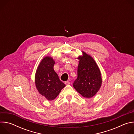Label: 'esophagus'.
Listing matches in <instances>:
<instances>
[{
	"label": "esophagus",
	"instance_id": "esophagus-1",
	"mask_svg": "<svg viewBox=\"0 0 134 134\" xmlns=\"http://www.w3.org/2000/svg\"><path fill=\"white\" fill-rule=\"evenodd\" d=\"M70 82L69 81H66L65 82V84H66V85H69V84H70Z\"/></svg>",
	"mask_w": 134,
	"mask_h": 134
}]
</instances>
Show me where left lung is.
<instances>
[{
	"mask_svg": "<svg viewBox=\"0 0 134 134\" xmlns=\"http://www.w3.org/2000/svg\"><path fill=\"white\" fill-rule=\"evenodd\" d=\"M83 53V56L78 58L77 78L74 81L73 86L83 97L91 98L100 90L101 74L94 60L85 52Z\"/></svg>",
	"mask_w": 134,
	"mask_h": 134,
	"instance_id": "8db88e82",
	"label": "left lung"
}]
</instances>
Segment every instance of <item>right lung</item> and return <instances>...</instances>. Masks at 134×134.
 Returning a JSON list of instances; mask_svg holds the SVG:
<instances>
[{
    "label": "right lung",
    "mask_w": 134,
    "mask_h": 134,
    "mask_svg": "<svg viewBox=\"0 0 134 134\" xmlns=\"http://www.w3.org/2000/svg\"><path fill=\"white\" fill-rule=\"evenodd\" d=\"M54 61L50 57H46L38 66L35 82L39 92L48 100H53L58 96L65 84L59 79L53 69Z\"/></svg>",
    "instance_id": "1"
}]
</instances>
